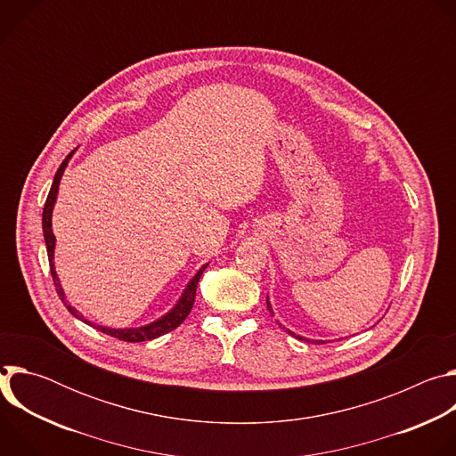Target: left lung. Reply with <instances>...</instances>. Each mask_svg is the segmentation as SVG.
<instances>
[{
    "mask_svg": "<svg viewBox=\"0 0 456 456\" xmlns=\"http://www.w3.org/2000/svg\"><path fill=\"white\" fill-rule=\"evenodd\" d=\"M267 308H269V312L274 315V312H273V306H271V301H269V296H267ZM290 336H294V338H297V339H303L301 336H296L294 332H290V330H287ZM314 343H324V341H314Z\"/></svg>",
    "mask_w": 456,
    "mask_h": 456,
    "instance_id": "1",
    "label": "left lung"
}]
</instances>
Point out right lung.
<instances>
[{
  "instance_id": "right-lung-1",
  "label": "right lung",
  "mask_w": 456,
  "mask_h": 456,
  "mask_svg": "<svg viewBox=\"0 0 456 456\" xmlns=\"http://www.w3.org/2000/svg\"><path fill=\"white\" fill-rule=\"evenodd\" d=\"M76 150L62 160V164L59 166L55 176H53V182H52V187H50V192H48V199L45 202V209H43V236H45V243H46V252H48V262H50V273H52V280H53V285H55V290L61 297V301L64 303V306L69 308V312L72 315H76L79 321L90 324V327L101 330L102 334H108L111 338H117L120 341H127V343H141V341H151V339H157L171 330H175L178 324L189 315L192 305H194V296H197V287H199V281H200V276L202 273L208 269L209 264L202 265L197 274H194L185 289L182 290L178 301L173 305V308L169 312H166L164 315H160L159 319L148 322V324H142V327H132V329H111V327H102V324H94L90 319H86L76 306H72L69 301H67V296H64V290L61 287V281H59V276L55 273V264H53V252H55V236H53V231H52V213H53V206L57 202V192H59V183H61V178H62V173L64 169H67L70 159L74 157Z\"/></svg>"
}]
</instances>
